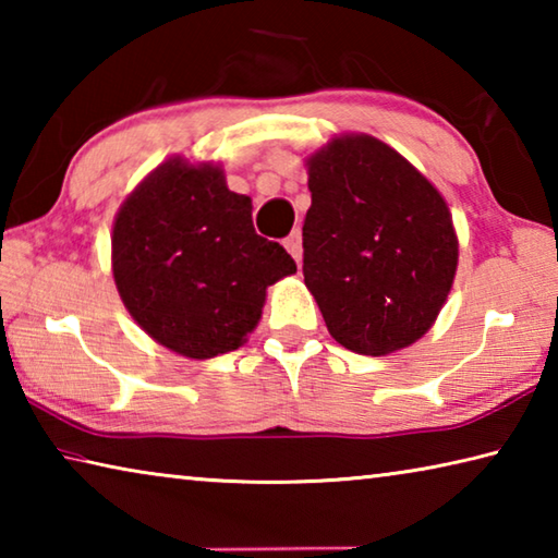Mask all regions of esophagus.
I'll return each mask as SVG.
<instances>
[{
  "label": "esophagus",
  "instance_id": "esophagus-1",
  "mask_svg": "<svg viewBox=\"0 0 558 558\" xmlns=\"http://www.w3.org/2000/svg\"><path fill=\"white\" fill-rule=\"evenodd\" d=\"M282 243H286V248H288L290 256L295 258V263H300L302 260V235H300V231H292Z\"/></svg>",
  "mask_w": 558,
  "mask_h": 558
}]
</instances>
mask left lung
Here are the masks:
<instances>
[{
	"label": "left lung",
	"mask_w": 558,
	"mask_h": 558,
	"mask_svg": "<svg viewBox=\"0 0 558 558\" xmlns=\"http://www.w3.org/2000/svg\"><path fill=\"white\" fill-rule=\"evenodd\" d=\"M305 167L313 206L302 226V272L329 335L366 356L418 342L458 270V233L442 194L364 132L332 137Z\"/></svg>",
	"instance_id": "obj_1"
}]
</instances>
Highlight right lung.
<instances>
[{"label":"right lung","mask_w":558,"mask_h":558,"mask_svg":"<svg viewBox=\"0 0 558 558\" xmlns=\"http://www.w3.org/2000/svg\"><path fill=\"white\" fill-rule=\"evenodd\" d=\"M251 196L221 165L169 157L112 221V278L132 319L169 352L211 359L256 329L272 282L295 260L253 229Z\"/></svg>","instance_id":"obj_1"}]
</instances>
